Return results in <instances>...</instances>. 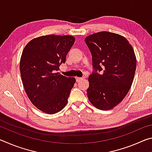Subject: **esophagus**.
Listing matches in <instances>:
<instances>
[{"label": "esophagus", "instance_id": "1", "mask_svg": "<svg viewBox=\"0 0 152 152\" xmlns=\"http://www.w3.org/2000/svg\"><path fill=\"white\" fill-rule=\"evenodd\" d=\"M82 79H83V78H80V77H76V80L77 82L80 81Z\"/></svg>", "mask_w": 152, "mask_h": 152}]
</instances>
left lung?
Wrapping results in <instances>:
<instances>
[{"label":"left lung","instance_id":"1","mask_svg":"<svg viewBox=\"0 0 152 152\" xmlns=\"http://www.w3.org/2000/svg\"><path fill=\"white\" fill-rule=\"evenodd\" d=\"M85 43L93 66L88 98L97 109H111L123 101L132 84L136 70L134 50L123 36L107 31L88 36Z\"/></svg>","mask_w":152,"mask_h":152}]
</instances>
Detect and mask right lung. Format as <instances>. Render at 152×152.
I'll use <instances>...</instances> for the list:
<instances>
[{"mask_svg":"<svg viewBox=\"0 0 152 152\" xmlns=\"http://www.w3.org/2000/svg\"><path fill=\"white\" fill-rule=\"evenodd\" d=\"M74 42L70 35L41 36L30 41L23 51L20 72L25 91L42 112L54 114L67 104L76 79L57 72Z\"/></svg>","mask_w":152,"mask_h":152,"instance_id":"right-lung-1","label":"right lung"}]
</instances>
